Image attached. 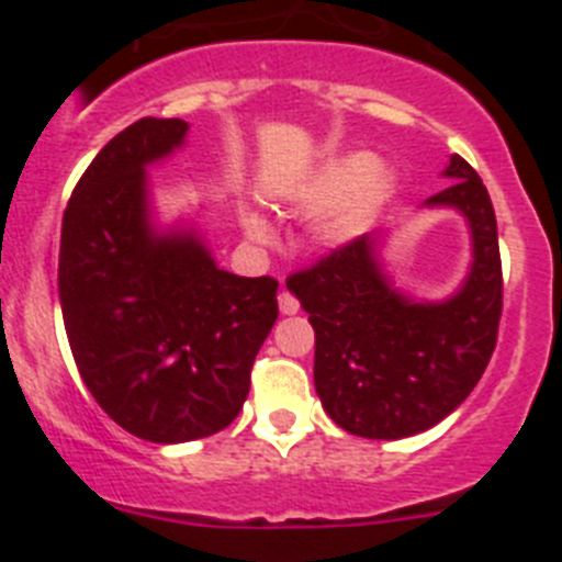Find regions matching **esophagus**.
<instances>
[{"label": "esophagus", "mask_w": 562, "mask_h": 562, "mask_svg": "<svg viewBox=\"0 0 562 562\" xmlns=\"http://www.w3.org/2000/svg\"><path fill=\"white\" fill-rule=\"evenodd\" d=\"M297 306H301V304H297L292 292H286V290L278 292V310H281V315H295Z\"/></svg>", "instance_id": "obj_1"}]
</instances>
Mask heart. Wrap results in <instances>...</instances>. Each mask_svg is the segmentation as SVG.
Here are the masks:
<instances>
[{
    "label": "heart",
    "mask_w": 562,
    "mask_h": 562,
    "mask_svg": "<svg viewBox=\"0 0 562 562\" xmlns=\"http://www.w3.org/2000/svg\"><path fill=\"white\" fill-rule=\"evenodd\" d=\"M391 188L394 177L389 168L376 166L371 154H342L321 168L304 191V202L315 211L331 207L321 225V236L340 245L369 225L376 207L389 200ZM247 231L256 238H267V225L256 216H247Z\"/></svg>",
    "instance_id": "b5f03b06"
}]
</instances>
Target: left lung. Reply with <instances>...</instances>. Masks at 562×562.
<instances>
[{"mask_svg":"<svg viewBox=\"0 0 562 562\" xmlns=\"http://www.w3.org/2000/svg\"><path fill=\"white\" fill-rule=\"evenodd\" d=\"M450 186L425 200L456 207L473 238L464 284L448 301H414L380 265V233L357 236L286 278L315 329V391L355 436L405 439L453 414L498 340L504 278L498 225L475 168L453 154Z\"/></svg>","mask_w":562,"mask_h":562,"instance_id":"left-lung-1","label":"left lung"}]
</instances>
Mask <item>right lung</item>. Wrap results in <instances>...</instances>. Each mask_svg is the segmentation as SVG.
I'll return each mask as SVG.
<instances>
[{
  "label": "right lung",
  "mask_w": 562,
  "mask_h": 562,
  "mask_svg": "<svg viewBox=\"0 0 562 562\" xmlns=\"http://www.w3.org/2000/svg\"><path fill=\"white\" fill-rule=\"evenodd\" d=\"M180 117H143L89 162L61 222L58 297L89 394L157 445L238 416L278 317V281L220 270L205 238L151 220L146 168L186 143Z\"/></svg>",
  "instance_id": "1"
}]
</instances>
